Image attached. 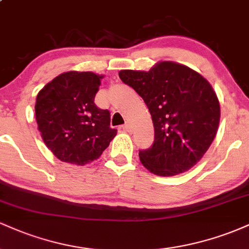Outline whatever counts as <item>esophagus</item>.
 Segmentation results:
<instances>
[{"label": "esophagus", "instance_id": "34e87169", "mask_svg": "<svg viewBox=\"0 0 249 249\" xmlns=\"http://www.w3.org/2000/svg\"><path fill=\"white\" fill-rule=\"evenodd\" d=\"M123 130H124L125 132H131V131H132V127H131L130 124H125L123 125Z\"/></svg>", "mask_w": 249, "mask_h": 249}]
</instances>
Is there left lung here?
I'll return each instance as SVG.
<instances>
[{
    "label": "left lung",
    "mask_w": 249,
    "mask_h": 249,
    "mask_svg": "<svg viewBox=\"0 0 249 249\" xmlns=\"http://www.w3.org/2000/svg\"><path fill=\"white\" fill-rule=\"evenodd\" d=\"M119 77L144 99L152 117L154 142L139 152L144 167L160 177L191 170L218 132L220 103L210 82L172 61L148 71L121 70Z\"/></svg>",
    "instance_id": "left-lung-1"
}]
</instances>
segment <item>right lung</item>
<instances>
[{
    "label": "right lung",
    "mask_w": 249,
    "mask_h": 249,
    "mask_svg": "<svg viewBox=\"0 0 249 249\" xmlns=\"http://www.w3.org/2000/svg\"><path fill=\"white\" fill-rule=\"evenodd\" d=\"M103 75L68 71L48 83L35 104L41 137L56 158L83 165L96 160L117 136L110 112L95 104Z\"/></svg>",
    "instance_id": "obj_1"
}]
</instances>
